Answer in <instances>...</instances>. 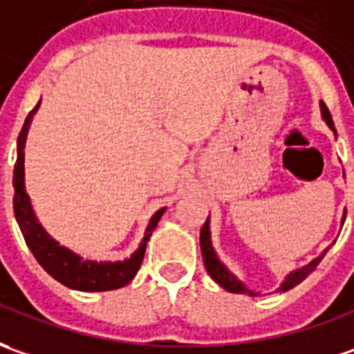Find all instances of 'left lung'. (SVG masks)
Here are the masks:
<instances>
[{
	"mask_svg": "<svg viewBox=\"0 0 354 354\" xmlns=\"http://www.w3.org/2000/svg\"><path fill=\"white\" fill-rule=\"evenodd\" d=\"M320 111H322V119L326 121V125L330 127L331 131H333V135L337 136V131H335V127H333V119H331L330 111H328V107L324 106V102H320ZM345 175V173H343ZM345 214H347V209L343 212V218H341V227H343V223H345ZM201 250H202V260H204V266H206V272L208 275L219 285V287H223L225 291L229 293H239V295H260L258 291H252V289H248L247 285L243 283L241 279H239L237 275L233 274L231 270H229L227 266L223 264L221 260H219L218 252H216V248L212 245V231H209V216L206 219V223L202 225L201 229ZM328 252V248L322 252L318 258H314L312 262H308L303 268H299V270H295V272H289V274L285 275L283 283L279 285V293H285V291H289V289H293L295 285H299L303 279H306L308 275L316 270V266L320 264L324 254Z\"/></svg>",
	"mask_w": 354,
	"mask_h": 354,
	"instance_id": "left-lung-1",
	"label": "left lung"
}]
</instances>
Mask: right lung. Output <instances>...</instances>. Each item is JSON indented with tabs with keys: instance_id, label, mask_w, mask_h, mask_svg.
I'll return each instance as SVG.
<instances>
[{
	"instance_id": "obj_1",
	"label": "right lung",
	"mask_w": 354,
	"mask_h": 354,
	"mask_svg": "<svg viewBox=\"0 0 354 354\" xmlns=\"http://www.w3.org/2000/svg\"><path fill=\"white\" fill-rule=\"evenodd\" d=\"M42 102V100H40ZM40 102L36 104L28 117L24 119V125L17 138V163H15L13 171V209L15 219L21 227L26 247L30 248L34 258L38 260V264L61 285L75 289V291H84V293H94V291H113L119 287H125L127 283L133 281V277L138 272V268L142 264V258L146 252V243L152 237L153 229L158 225V221L162 219L165 208H160L153 214L148 225H146L145 237L140 241V245L133 254L125 260H90L80 256L79 252L71 250L69 247L59 245V241L51 237L50 233L44 229L38 216L34 214L32 202L24 187V145H26V136L28 129L32 123L34 115L40 107Z\"/></svg>"
}]
</instances>
